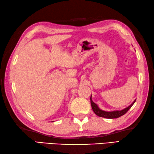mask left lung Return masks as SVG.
I'll return each instance as SVG.
<instances>
[{
  "label": "left lung",
  "instance_id": "1",
  "mask_svg": "<svg viewBox=\"0 0 154 154\" xmlns=\"http://www.w3.org/2000/svg\"><path fill=\"white\" fill-rule=\"evenodd\" d=\"M136 102V100L132 102L131 105H130L128 107L125 108L122 110H114V111H111V112H106L104 110H102V109H100L98 105L92 101V95L90 96V103L91 106H92V108L93 109L94 112L100 117L105 118H108V119H114V118H117L122 116L124 115L125 113H126L129 109L131 108V106L134 105V103Z\"/></svg>",
  "mask_w": 154,
  "mask_h": 154
}]
</instances>
